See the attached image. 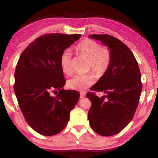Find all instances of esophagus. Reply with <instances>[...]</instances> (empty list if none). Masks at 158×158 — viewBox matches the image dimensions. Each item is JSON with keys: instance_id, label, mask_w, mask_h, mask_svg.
I'll return each instance as SVG.
<instances>
[{"instance_id": "34e87169", "label": "esophagus", "mask_w": 158, "mask_h": 158, "mask_svg": "<svg viewBox=\"0 0 158 158\" xmlns=\"http://www.w3.org/2000/svg\"><path fill=\"white\" fill-rule=\"evenodd\" d=\"M85 93L84 92H82V93H80V98H84V97H85Z\"/></svg>"}]
</instances>
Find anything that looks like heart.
<instances>
[{"label":"heart","instance_id":"1","mask_svg":"<svg viewBox=\"0 0 158 158\" xmlns=\"http://www.w3.org/2000/svg\"><path fill=\"white\" fill-rule=\"evenodd\" d=\"M77 56L88 59L87 70H93L98 77H102L108 71L112 61L111 49L107 46H101L98 42L85 38L75 47ZM60 65L63 73L69 75L73 73V53L69 49L63 50L60 56ZM95 82L93 73L77 74L67 81L69 89L82 90L91 86Z\"/></svg>","mask_w":158,"mask_h":158}]
</instances>
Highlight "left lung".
<instances>
[{
	"instance_id": "obj_1",
	"label": "left lung",
	"mask_w": 158,
	"mask_h": 158,
	"mask_svg": "<svg viewBox=\"0 0 158 158\" xmlns=\"http://www.w3.org/2000/svg\"><path fill=\"white\" fill-rule=\"evenodd\" d=\"M89 37L108 46L113 55L108 71L86 94L91 102L88 114L90 127L98 135L109 137L119 133L132 120L142 90L141 73L133 53L123 42L108 34ZM94 91L107 95L100 98Z\"/></svg>"
}]
</instances>
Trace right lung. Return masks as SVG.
I'll return each instance as SVG.
<instances>
[{"label":"right lung","instance_id":"right-lung-1","mask_svg":"<svg viewBox=\"0 0 158 158\" xmlns=\"http://www.w3.org/2000/svg\"><path fill=\"white\" fill-rule=\"evenodd\" d=\"M81 36L44 34L29 44L17 62L14 90L19 105L29 126L42 135L60 132L78 102L80 95L77 90L62 89L65 80L60 56ZM51 92L57 95L52 96Z\"/></svg>","mask_w":158,"mask_h":158}]
</instances>
